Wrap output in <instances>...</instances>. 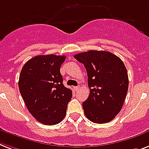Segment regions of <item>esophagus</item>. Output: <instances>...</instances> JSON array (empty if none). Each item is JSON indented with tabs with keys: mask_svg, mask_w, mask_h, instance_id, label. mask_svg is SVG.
Segmentation results:
<instances>
[{
	"mask_svg": "<svg viewBox=\"0 0 149 149\" xmlns=\"http://www.w3.org/2000/svg\"><path fill=\"white\" fill-rule=\"evenodd\" d=\"M74 90H75L76 91H79V90H80L81 87L80 86H76V87H74Z\"/></svg>",
	"mask_w": 149,
	"mask_h": 149,
	"instance_id": "1",
	"label": "esophagus"
}]
</instances>
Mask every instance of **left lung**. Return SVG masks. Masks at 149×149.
Returning <instances> with one entry per match:
<instances>
[{
	"label": "left lung",
	"instance_id": "obj_1",
	"mask_svg": "<svg viewBox=\"0 0 149 149\" xmlns=\"http://www.w3.org/2000/svg\"><path fill=\"white\" fill-rule=\"evenodd\" d=\"M88 74L90 94L82 103L84 115L91 122H111L123 106L128 88V72L118 56L105 51H88L74 56Z\"/></svg>",
	"mask_w": 149,
	"mask_h": 149
}]
</instances>
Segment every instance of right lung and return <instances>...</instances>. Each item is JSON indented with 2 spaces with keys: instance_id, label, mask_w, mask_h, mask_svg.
Segmentation results:
<instances>
[{
  "instance_id": "1",
  "label": "right lung",
  "mask_w": 149,
  "mask_h": 149,
  "mask_svg": "<svg viewBox=\"0 0 149 149\" xmlns=\"http://www.w3.org/2000/svg\"><path fill=\"white\" fill-rule=\"evenodd\" d=\"M65 56H35L24 64L19 91L30 113L39 122L54 125L64 119L72 91L63 84L60 68Z\"/></svg>"
}]
</instances>
